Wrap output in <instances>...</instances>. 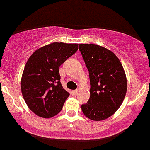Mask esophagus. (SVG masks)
I'll return each mask as SVG.
<instances>
[{"label": "esophagus", "mask_w": 150, "mask_h": 150, "mask_svg": "<svg viewBox=\"0 0 150 150\" xmlns=\"http://www.w3.org/2000/svg\"><path fill=\"white\" fill-rule=\"evenodd\" d=\"M77 94H78V91H77V90L73 91V92H72V94H73L74 96H76L77 95Z\"/></svg>", "instance_id": "obj_1"}]
</instances>
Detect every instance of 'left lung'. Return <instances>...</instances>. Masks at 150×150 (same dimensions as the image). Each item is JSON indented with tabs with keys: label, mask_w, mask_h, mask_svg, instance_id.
I'll return each mask as SVG.
<instances>
[{
	"label": "left lung",
	"mask_w": 150,
	"mask_h": 150,
	"mask_svg": "<svg viewBox=\"0 0 150 150\" xmlns=\"http://www.w3.org/2000/svg\"><path fill=\"white\" fill-rule=\"evenodd\" d=\"M90 76V98L81 105L85 116L94 121L109 118L122 105L127 80L120 60L108 49L95 44H79Z\"/></svg>",
	"instance_id": "obj_1"
}]
</instances>
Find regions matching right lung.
Listing matches in <instances>:
<instances>
[{"instance_id": "right-lung-1", "label": "right lung", "mask_w": 150, "mask_h": 150, "mask_svg": "<svg viewBox=\"0 0 150 150\" xmlns=\"http://www.w3.org/2000/svg\"><path fill=\"white\" fill-rule=\"evenodd\" d=\"M78 50L77 44L53 42L37 50L28 59L21 81L24 100L39 117L60 112L69 94L60 83L59 68Z\"/></svg>"}]
</instances>
